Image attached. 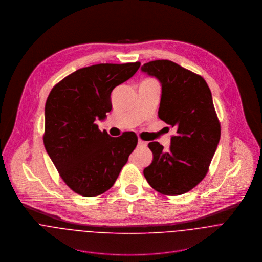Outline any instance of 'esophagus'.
<instances>
[{
  "label": "esophagus",
  "instance_id": "34e87169",
  "mask_svg": "<svg viewBox=\"0 0 262 262\" xmlns=\"http://www.w3.org/2000/svg\"><path fill=\"white\" fill-rule=\"evenodd\" d=\"M146 146H147V143H146L145 141H143V140H138V147L144 148V147H146Z\"/></svg>",
  "mask_w": 262,
  "mask_h": 262
}]
</instances>
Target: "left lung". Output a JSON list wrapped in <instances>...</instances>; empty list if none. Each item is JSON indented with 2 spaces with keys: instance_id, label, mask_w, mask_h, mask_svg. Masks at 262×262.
Wrapping results in <instances>:
<instances>
[{
  "instance_id": "left-lung-1",
  "label": "left lung",
  "mask_w": 262,
  "mask_h": 262,
  "mask_svg": "<svg viewBox=\"0 0 262 262\" xmlns=\"http://www.w3.org/2000/svg\"><path fill=\"white\" fill-rule=\"evenodd\" d=\"M141 72L161 84L158 117L176 128L170 147L163 151L150 142L153 160L143 173L151 187L167 195H180L206 177L221 136L211 91L201 75L170 60H153Z\"/></svg>"
}]
</instances>
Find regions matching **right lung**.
Segmentation results:
<instances>
[{
    "mask_svg": "<svg viewBox=\"0 0 262 262\" xmlns=\"http://www.w3.org/2000/svg\"><path fill=\"white\" fill-rule=\"evenodd\" d=\"M140 62L100 63L75 71L51 90L45 104L46 152L76 193L99 195L115 184L138 139L111 137L95 121L112 110L113 90L135 75Z\"/></svg>",
    "mask_w": 262,
    "mask_h": 262,
    "instance_id": "1",
    "label": "right lung"
}]
</instances>
